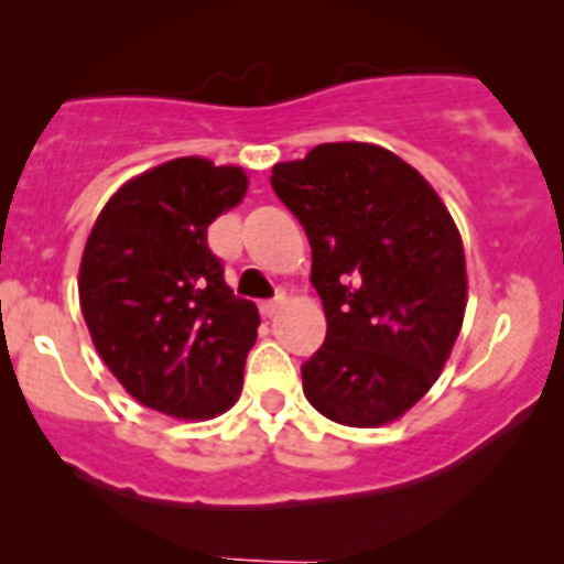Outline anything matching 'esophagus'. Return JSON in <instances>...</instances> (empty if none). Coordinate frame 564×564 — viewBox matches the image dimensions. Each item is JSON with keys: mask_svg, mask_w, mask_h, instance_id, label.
<instances>
[{"mask_svg": "<svg viewBox=\"0 0 564 564\" xmlns=\"http://www.w3.org/2000/svg\"><path fill=\"white\" fill-rule=\"evenodd\" d=\"M285 305V293H276V299H265V302H259V313H262V316H276L279 313V307Z\"/></svg>", "mask_w": 564, "mask_h": 564, "instance_id": "esophagus-1", "label": "esophagus"}]
</instances>
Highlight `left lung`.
Returning a JSON list of instances; mask_svg holds the SVG:
<instances>
[{"label": "left lung", "mask_w": 564, "mask_h": 564, "mask_svg": "<svg viewBox=\"0 0 564 564\" xmlns=\"http://www.w3.org/2000/svg\"><path fill=\"white\" fill-rule=\"evenodd\" d=\"M276 197L311 239L325 344L305 398L344 426H383L441 376L466 313L460 231L435 188L390 149L318 143L276 163Z\"/></svg>", "instance_id": "obj_1"}]
</instances>
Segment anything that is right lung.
I'll use <instances>...</instances> for the list:
<instances>
[{"label":"right lung","mask_w":564,"mask_h":564,"mask_svg":"<svg viewBox=\"0 0 564 564\" xmlns=\"http://www.w3.org/2000/svg\"><path fill=\"white\" fill-rule=\"evenodd\" d=\"M246 188L239 166L177 158L123 183L89 231L84 322L112 376L149 410L206 421L237 403L259 313L226 285L206 231Z\"/></svg>","instance_id":"1"}]
</instances>
